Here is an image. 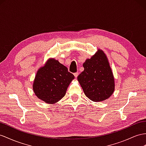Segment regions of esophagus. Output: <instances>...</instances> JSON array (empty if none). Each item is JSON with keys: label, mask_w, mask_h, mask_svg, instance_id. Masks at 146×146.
I'll return each instance as SVG.
<instances>
[{"label": "esophagus", "mask_w": 146, "mask_h": 146, "mask_svg": "<svg viewBox=\"0 0 146 146\" xmlns=\"http://www.w3.org/2000/svg\"><path fill=\"white\" fill-rule=\"evenodd\" d=\"M78 74H79V73L76 72V73H74V77H75V78H77L78 76Z\"/></svg>", "instance_id": "34e87169"}]
</instances>
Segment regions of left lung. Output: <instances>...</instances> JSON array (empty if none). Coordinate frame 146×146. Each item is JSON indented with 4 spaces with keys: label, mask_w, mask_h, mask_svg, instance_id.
<instances>
[{
    "label": "left lung",
    "mask_w": 146,
    "mask_h": 146,
    "mask_svg": "<svg viewBox=\"0 0 146 146\" xmlns=\"http://www.w3.org/2000/svg\"><path fill=\"white\" fill-rule=\"evenodd\" d=\"M83 67L84 71L77 78L85 95L94 102L110 98L115 90L114 77L104 52L99 49L85 61Z\"/></svg>",
    "instance_id": "8db88e82"
}]
</instances>
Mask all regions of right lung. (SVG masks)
Returning a JSON list of instances; mask_svg holds the SVG:
<instances>
[{
  "label": "right lung",
  "mask_w": 146,
  "mask_h": 146,
  "mask_svg": "<svg viewBox=\"0 0 146 146\" xmlns=\"http://www.w3.org/2000/svg\"><path fill=\"white\" fill-rule=\"evenodd\" d=\"M74 78L65 66L54 58L48 59L37 71L33 91L39 99L47 104H55L65 96Z\"/></svg>",
  "instance_id": "obj_1"
}]
</instances>
